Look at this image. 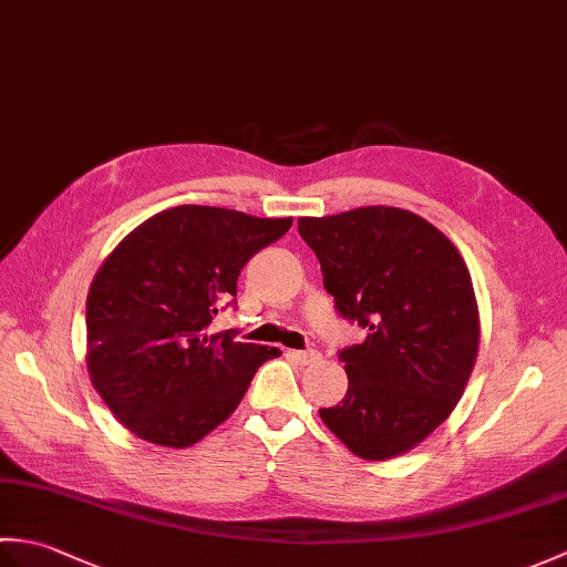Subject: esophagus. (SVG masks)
Masks as SVG:
<instances>
[{"label": "esophagus", "instance_id": "esophagus-1", "mask_svg": "<svg viewBox=\"0 0 567 567\" xmlns=\"http://www.w3.org/2000/svg\"><path fill=\"white\" fill-rule=\"evenodd\" d=\"M290 355L297 360V363H302V365L319 363V358H321L317 351H290Z\"/></svg>", "mask_w": 567, "mask_h": 567}]
</instances>
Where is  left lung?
I'll list each match as a JSON object with an SVG mask.
<instances>
[{
  "label": "left lung",
  "mask_w": 567,
  "mask_h": 567,
  "mask_svg": "<svg viewBox=\"0 0 567 567\" xmlns=\"http://www.w3.org/2000/svg\"><path fill=\"white\" fill-rule=\"evenodd\" d=\"M297 226L336 309L368 329L341 351L346 396L319 416L363 461L409 453L451 416L475 368L480 309L467 265L406 209L360 207Z\"/></svg>",
  "instance_id": "1"
}]
</instances>
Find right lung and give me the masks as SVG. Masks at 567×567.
<instances>
[{
	"label": "right lung",
	"instance_id": "1",
	"mask_svg": "<svg viewBox=\"0 0 567 567\" xmlns=\"http://www.w3.org/2000/svg\"><path fill=\"white\" fill-rule=\"evenodd\" d=\"M287 219L183 204L118 240L87 292V372L134 436L189 449L236 412L277 348L238 343L209 323L236 297L244 265Z\"/></svg>",
	"mask_w": 567,
	"mask_h": 567
}]
</instances>
